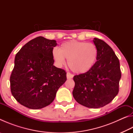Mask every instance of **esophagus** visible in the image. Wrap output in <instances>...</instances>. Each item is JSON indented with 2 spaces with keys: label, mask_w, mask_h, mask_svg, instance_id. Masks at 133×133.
<instances>
[{
  "label": "esophagus",
  "mask_w": 133,
  "mask_h": 133,
  "mask_svg": "<svg viewBox=\"0 0 133 133\" xmlns=\"http://www.w3.org/2000/svg\"><path fill=\"white\" fill-rule=\"evenodd\" d=\"M66 76H67V79H70V78H73V75H71V74H70V73H67Z\"/></svg>",
  "instance_id": "esophagus-1"
}]
</instances>
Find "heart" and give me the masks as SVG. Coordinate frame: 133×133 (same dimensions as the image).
I'll use <instances>...</instances> for the list:
<instances>
[{
    "label": "heart",
    "instance_id": "1",
    "mask_svg": "<svg viewBox=\"0 0 133 133\" xmlns=\"http://www.w3.org/2000/svg\"><path fill=\"white\" fill-rule=\"evenodd\" d=\"M52 56L56 66L62 67L67 63L72 71L77 74L89 71L96 64L98 50L91 43L77 40L65 42L58 49H53Z\"/></svg>",
    "mask_w": 133,
    "mask_h": 133
}]
</instances>
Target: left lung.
<instances>
[{
  "label": "left lung",
  "mask_w": 133,
  "mask_h": 133,
  "mask_svg": "<svg viewBox=\"0 0 133 133\" xmlns=\"http://www.w3.org/2000/svg\"><path fill=\"white\" fill-rule=\"evenodd\" d=\"M93 41L98 50L97 62L89 71L74 76L73 96L81 105L98 109L117 95L121 74L119 60L111 47L97 38Z\"/></svg>",
  "instance_id": "obj_1"
}]
</instances>
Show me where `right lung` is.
I'll return each instance as SVG.
<instances>
[{
  "instance_id": "right-lung-1",
  "label": "right lung",
  "mask_w": 133,
  "mask_h": 133,
  "mask_svg": "<svg viewBox=\"0 0 133 133\" xmlns=\"http://www.w3.org/2000/svg\"><path fill=\"white\" fill-rule=\"evenodd\" d=\"M57 44L55 40L39 36L27 43L16 54L10 89L21 104L31 109L48 106L66 81L64 70L53 65L52 51Z\"/></svg>"
}]
</instances>
